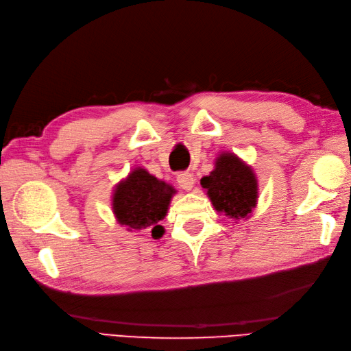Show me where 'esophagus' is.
<instances>
[{"label": "esophagus", "mask_w": 351, "mask_h": 351, "mask_svg": "<svg viewBox=\"0 0 351 351\" xmlns=\"http://www.w3.org/2000/svg\"><path fill=\"white\" fill-rule=\"evenodd\" d=\"M177 183L184 190H192V187L195 184V177L190 173H180L177 176Z\"/></svg>", "instance_id": "esophagus-1"}]
</instances>
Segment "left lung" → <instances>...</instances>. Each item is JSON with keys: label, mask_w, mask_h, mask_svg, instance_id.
<instances>
[{"label": "left lung", "mask_w": 351, "mask_h": 351, "mask_svg": "<svg viewBox=\"0 0 351 351\" xmlns=\"http://www.w3.org/2000/svg\"><path fill=\"white\" fill-rule=\"evenodd\" d=\"M217 212L232 219L246 218L258 202V180L252 167L234 154H221L214 171L200 180Z\"/></svg>", "instance_id": "8db88e82"}]
</instances>
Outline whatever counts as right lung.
<instances>
[{"instance_id": "1", "label": "right lung", "mask_w": 351, "mask_h": 351, "mask_svg": "<svg viewBox=\"0 0 351 351\" xmlns=\"http://www.w3.org/2000/svg\"><path fill=\"white\" fill-rule=\"evenodd\" d=\"M176 190L162 180L151 176L143 168H136L115 186L112 212L120 226L129 231L151 230L152 237L164 234L159 226L165 215Z\"/></svg>"}]
</instances>
